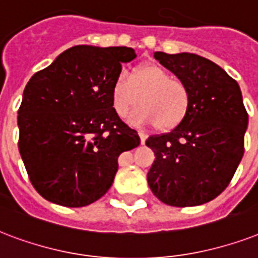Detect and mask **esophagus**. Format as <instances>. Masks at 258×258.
<instances>
[{
	"instance_id": "obj_1",
	"label": "esophagus",
	"mask_w": 258,
	"mask_h": 258,
	"mask_svg": "<svg viewBox=\"0 0 258 258\" xmlns=\"http://www.w3.org/2000/svg\"><path fill=\"white\" fill-rule=\"evenodd\" d=\"M139 136H140V140H141V144H145L148 139V135L147 133H144V132H139Z\"/></svg>"
}]
</instances>
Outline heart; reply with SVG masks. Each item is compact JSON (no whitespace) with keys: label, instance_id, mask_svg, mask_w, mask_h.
<instances>
[{"label":"heart","instance_id":"heart-1","mask_svg":"<svg viewBox=\"0 0 258 258\" xmlns=\"http://www.w3.org/2000/svg\"><path fill=\"white\" fill-rule=\"evenodd\" d=\"M110 99L113 109L119 117L132 111L127 121L133 125H152L157 129H172L184 119L188 111L191 93L187 83L173 78L163 67L155 64L141 66L127 78L118 74L111 86Z\"/></svg>","mask_w":258,"mask_h":258}]
</instances>
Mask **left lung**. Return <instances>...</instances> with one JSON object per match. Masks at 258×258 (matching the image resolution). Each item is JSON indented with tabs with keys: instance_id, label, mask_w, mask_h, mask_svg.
I'll use <instances>...</instances> for the list:
<instances>
[{
	"instance_id": "left-lung-1",
	"label": "left lung",
	"mask_w": 258,
	"mask_h": 258,
	"mask_svg": "<svg viewBox=\"0 0 258 258\" xmlns=\"http://www.w3.org/2000/svg\"><path fill=\"white\" fill-rule=\"evenodd\" d=\"M153 56L187 83L191 102L176 127L148 137L156 156L148 184L165 205H203L226 188L243 156L247 113L241 89L225 70L195 53Z\"/></svg>"
}]
</instances>
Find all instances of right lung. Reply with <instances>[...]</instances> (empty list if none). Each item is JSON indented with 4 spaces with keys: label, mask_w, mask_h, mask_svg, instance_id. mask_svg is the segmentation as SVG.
Here are the masks:
<instances>
[{
    "label": "right lung",
    "mask_w": 258,
    "mask_h": 258,
    "mask_svg": "<svg viewBox=\"0 0 258 258\" xmlns=\"http://www.w3.org/2000/svg\"><path fill=\"white\" fill-rule=\"evenodd\" d=\"M133 48L75 45L29 79L19 109V151L36 191L83 207L103 197L118 156L140 145L111 105L113 82Z\"/></svg>",
    "instance_id": "right-lung-1"
}]
</instances>
